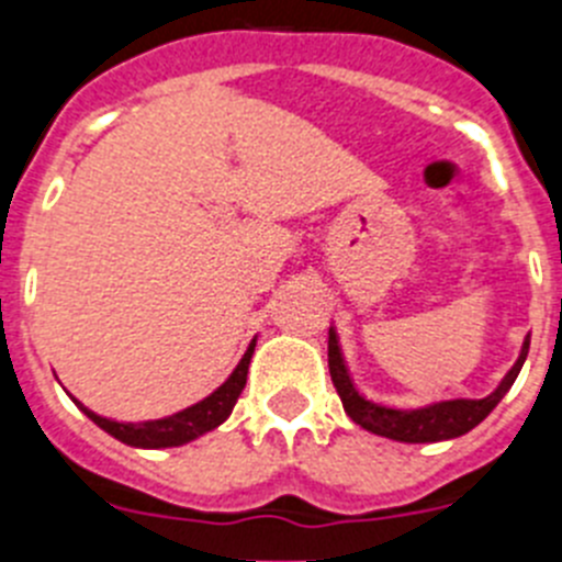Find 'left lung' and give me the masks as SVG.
<instances>
[{"label": "left lung", "mask_w": 562, "mask_h": 562, "mask_svg": "<svg viewBox=\"0 0 562 562\" xmlns=\"http://www.w3.org/2000/svg\"><path fill=\"white\" fill-rule=\"evenodd\" d=\"M529 355V337L524 340V349H520L518 360L509 369V374L501 380L498 389L493 391L484 400H448V402H434V405H425V408L402 411V408H389V405H376V402L366 400L360 391L355 389L351 382L349 369L342 362L340 342H337L335 326L329 329V374L335 382L337 394H340L342 408L351 416V422H357L360 428L371 430L376 436H385V439L394 441H408V445H428V441H445L456 439V436H464L467 430H473L479 422H484L490 416V411L504 400V394L513 389V382L518 380L520 369H524V360Z\"/></svg>", "instance_id": "1"}]
</instances>
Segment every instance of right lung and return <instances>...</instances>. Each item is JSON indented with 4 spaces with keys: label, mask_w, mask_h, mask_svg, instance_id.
I'll use <instances>...</instances> for the list:
<instances>
[{
    "label": "right lung",
    "mask_w": 562,
    "mask_h": 562,
    "mask_svg": "<svg viewBox=\"0 0 562 562\" xmlns=\"http://www.w3.org/2000/svg\"><path fill=\"white\" fill-rule=\"evenodd\" d=\"M256 351V337L247 346L245 357L238 360V366L233 369V374L222 382L220 389L213 391L211 396L200 400L196 405L186 411H177L171 416H162V419H148V422H114L106 416L89 411L87 405H81L78 400H72L89 419L95 422L98 428L106 430L109 436H114L117 441L128 445V448H146V450H160V448H180L188 441L200 439L207 430L220 428L222 422L231 416L233 405H236L238 394L245 391L247 382V369H250V357Z\"/></svg>",
    "instance_id": "right-lung-1"
}]
</instances>
